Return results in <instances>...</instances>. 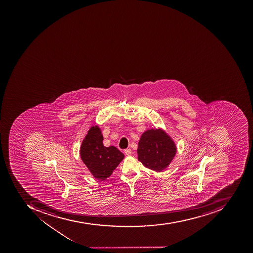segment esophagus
Returning a JSON list of instances; mask_svg holds the SVG:
<instances>
[{"label": "esophagus", "mask_w": 253, "mask_h": 253, "mask_svg": "<svg viewBox=\"0 0 253 253\" xmlns=\"http://www.w3.org/2000/svg\"><path fill=\"white\" fill-rule=\"evenodd\" d=\"M125 153H126V156H130L131 154V149H126L125 150Z\"/></svg>", "instance_id": "esophagus-1"}]
</instances>
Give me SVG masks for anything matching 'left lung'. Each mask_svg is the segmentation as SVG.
<instances>
[{"label": "left lung", "mask_w": 253, "mask_h": 253, "mask_svg": "<svg viewBox=\"0 0 253 253\" xmlns=\"http://www.w3.org/2000/svg\"><path fill=\"white\" fill-rule=\"evenodd\" d=\"M138 145V161L156 172H162L167 169L176 156V144L163 129L145 131Z\"/></svg>", "instance_id": "obj_1"}]
</instances>
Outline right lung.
Returning <instances> with one entry per match:
<instances>
[{
	"label": "right lung",
	"mask_w": 253,
	"mask_h": 253,
	"mask_svg": "<svg viewBox=\"0 0 253 253\" xmlns=\"http://www.w3.org/2000/svg\"><path fill=\"white\" fill-rule=\"evenodd\" d=\"M102 134L98 126H92L81 144V160L93 177L104 180L111 176L125 156L115 146L103 145Z\"/></svg>",
	"instance_id": "obj_1"
}]
</instances>
